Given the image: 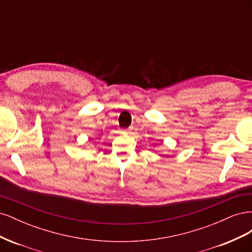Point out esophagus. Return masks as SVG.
Listing matches in <instances>:
<instances>
[{"instance_id": "34e87169", "label": "esophagus", "mask_w": 252, "mask_h": 252, "mask_svg": "<svg viewBox=\"0 0 252 252\" xmlns=\"http://www.w3.org/2000/svg\"><path fill=\"white\" fill-rule=\"evenodd\" d=\"M123 132H125V133H131V128L125 129V130H123Z\"/></svg>"}]
</instances>
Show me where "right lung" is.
<instances>
[{"instance_id":"right-lung-1","label":"right lung","mask_w":252,"mask_h":252,"mask_svg":"<svg viewBox=\"0 0 252 252\" xmlns=\"http://www.w3.org/2000/svg\"><path fill=\"white\" fill-rule=\"evenodd\" d=\"M101 135H103V133H101ZM101 135H100V136H101Z\"/></svg>"}]
</instances>
